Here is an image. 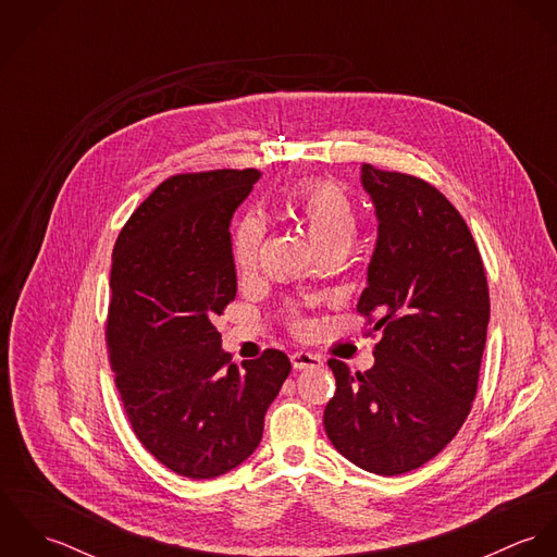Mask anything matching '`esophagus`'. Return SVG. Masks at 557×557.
<instances>
[{"label":"esophagus","mask_w":557,"mask_h":557,"mask_svg":"<svg viewBox=\"0 0 557 557\" xmlns=\"http://www.w3.org/2000/svg\"><path fill=\"white\" fill-rule=\"evenodd\" d=\"M292 364H294V369H300V371L313 369L321 364V358L311 351H296V354H292Z\"/></svg>","instance_id":"1"}]
</instances>
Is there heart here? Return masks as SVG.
<instances>
[{"label": "heart", "instance_id": "1", "mask_svg": "<svg viewBox=\"0 0 557 557\" xmlns=\"http://www.w3.org/2000/svg\"><path fill=\"white\" fill-rule=\"evenodd\" d=\"M287 214L307 230L319 255L341 257L358 232V212L354 201L327 180H311L296 186L285 203ZM265 225L257 214H244L234 225L230 250L238 272H248L259 255Z\"/></svg>", "mask_w": 557, "mask_h": 557}]
</instances>
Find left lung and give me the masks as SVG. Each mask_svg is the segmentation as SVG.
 Here are the masks:
<instances>
[{"instance_id":"obj_1","label":"left lung","mask_w":557,"mask_h":557,"mask_svg":"<svg viewBox=\"0 0 557 557\" xmlns=\"http://www.w3.org/2000/svg\"><path fill=\"white\" fill-rule=\"evenodd\" d=\"M362 186L380 225L358 313L382 341L364 373L327 360L336 393L323 429L358 468L397 476L440 455L472 409L488 287L470 227L435 186L373 164Z\"/></svg>"}]
</instances>
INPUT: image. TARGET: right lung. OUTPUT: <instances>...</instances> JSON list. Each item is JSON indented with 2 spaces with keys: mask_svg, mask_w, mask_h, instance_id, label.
Segmentation results:
<instances>
[{
  "mask_svg": "<svg viewBox=\"0 0 557 557\" xmlns=\"http://www.w3.org/2000/svg\"><path fill=\"white\" fill-rule=\"evenodd\" d=\"M259 177L171 175L113 246L104 334L115 386L137 440L180 476L216 478L246 461L292 371L278 349L232 364L214 325L238 292L232 216Z\"/></svg>",
  "mask_w": 557,
  "mask_h": 557,
  "instance_id": "1",
  "label": "right lung"
}]
</instances>
